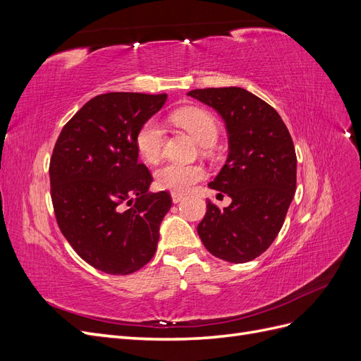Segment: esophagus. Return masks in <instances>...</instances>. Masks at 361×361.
<instances>
[{
  "instance_id": "1",
  "label": "esophagus",
  "mask_w": 361,
  "mask_h": 361,
  "mask_svg": "<svg viewBox=\"0 0 361 361\" xmlns=\"http://www.w3.org/2000/svg\"><path fill=\"white\" fill-rule=\"evenodd\" d=\"M182 199H183V194H180V192H171L173 203H179Z\"/></svg>"
}]
</instances>
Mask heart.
I'll use <instances>...</instances> for the list:
<instances>
[{
	"mask_svg": "<svg viewBox=\"0 0 361 361\" xmlns=\"http://www.w3.org/2000/svg\"><path fill=\"white\" fill-rule=\"evenodd\" d=\"M174 122L199 141L206 145L215 141L218 134V125L215 117L199 106H188L173 114ZM166 133L164 126L157 118H150L140 128L135 137V145L138 154L147 162H155L164 147ZM204 176V169L199 164H179L166 162L155 170V183L161 190H169L171 192H185L194 183L202 180Z\"/></svg>",
	"mask_w": 361,
	"mask_h": 361,
	"instance_id": "b5f03b06",
	"label": "heart"
}]
</instances>
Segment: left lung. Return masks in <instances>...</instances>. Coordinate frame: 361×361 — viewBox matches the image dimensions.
Masks as SVG:
<instances>
[{
	"instance_id": "8db88e82",
	"label": "left lung",
	"mask_w": 361,
	"mask_h": 361,
	"mask_svg": "<svg viewBox=\"0 0 361 361\" xmlns=\"http://www.w3.org/2000/svg\"><path fill=\"white\" fill-rule=\"evenodd\" d=\"M188 96L212 106L226 123L228 157L209 183L232 199L220 209L211 200L197 226L211 255L232 264L260 256L285 223L297 188V155L280 114L241 87L197 89Z\"/></svg>"
}]
</instances>
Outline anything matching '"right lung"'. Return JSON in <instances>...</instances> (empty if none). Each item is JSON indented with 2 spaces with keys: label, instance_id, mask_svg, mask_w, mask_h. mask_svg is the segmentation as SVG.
I'll return each instance as SVG.
<instances>
[{
  "label": "right lung",
  "instance_id": "right-lung-1",
  "mask_svg": "<svg viewBox=\"0 0 361 361\" xmlns=\"http://www.w3.org/2000/svg\"><path fill=\"white\" fill-rule=\"evenodd\" d=\"M167 94L113 92L93 97L63 126L49 162L57 224L93 268L126 276L154 257L167 191L138 162L135 137Z\"/></svg>",
  "mask_w": 361,
  "mask_h": 361
}]
</instances>
